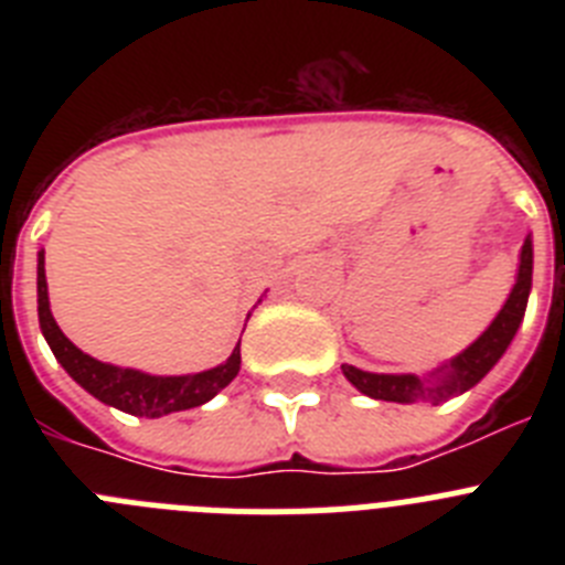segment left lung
<instances>
[{"label":"left lung","mask_w":565,"mask_h":565,"mask_svg":"<svg viewBox=\"0 0 565 565\" xmlns=\"http://www.w3.org/2000/svg\"><path fill=\"white\" fill-rule=\"evenodd\" d=\"M529 291H532V234H526V239H523L515 286L509 291L503 308L498 311V317L489 322L487 331H483L476 342L469 344V348H463L458 356H452L450 362L438 364L436 371H430L427 376H416V373H371L359 371L353 364H342L344 379H348L359 393L379 398V402H450V398L472 391V387L501 362V356L507 353V348L512 344V339H515L518 328H521L523 322Z\"/></svg>","instance_id":"8db88e82"}]
</instances>
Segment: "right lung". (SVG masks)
<instances>
[{"instance_id":"right-lung-1","label":"right lung","mask_w":565,"mask_h":565,"mask_svg":"<svg viewBox=\"0 0 565 565\" xmlns=\"http://www.w3.org/2000/svg\"><path fill=\"white\" fill-rule=\"evenodd\" d=\"M36 291L39 328H42L53 356L58 359V364L70 373L73 382L82 384L89 396H96L98 402L109 404L115 411L141 418H161L169 416V413L192 411V407H201L209 398L217 396L239 373V342L223 364L201 373H186V376H154V373L135 371V367L98 362L89 353L78 351L76 344L64 337L62 328L56 326V319H53L47 297V277H44V252H39Z\"/></svg>"}]
</instances>
